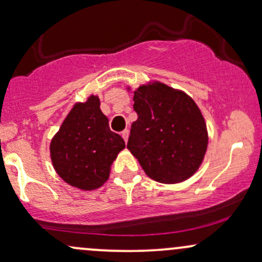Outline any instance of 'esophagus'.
<instances>
[{"label":"esophagus","mask_w":262,"mask_h":262,"mask_svg":"<svg viewBox=\"0 0 262 262\" xmlns=\"http://www.w3.org/2000/svg\"><path fill=\"white\" fill-rule=\"evenodd\" d=\"M121 134H122L123 139H124L125 143H127V141H128V137H129V130H128V129H125V130H123Z\"/></svg>","instance_id":"esophagus-1"}]
</instances>
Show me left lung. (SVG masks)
<instances>
[{
    "mask_svg": "<svg viewBox=\"0 0 262 262\" xmlns=\"http://www.w3.org/2000/svg\"><path fill=\"white\" fill-rule=\"evenodd\" d=\"M138 119L127 148L149 177L161 183L185 181L196 172L208 144L200 108L186 93L164 83L134 92Z\"/></svg>",
    "mask_w": 262,
    "mask_h": 262,
    "instance_id": "obj_1",
    "label": "left lung"
}]
</instances>
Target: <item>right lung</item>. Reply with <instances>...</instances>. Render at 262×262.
<instances>
[{
  "instance_id": "obj_1",
  "label": "right lung",
  "mask_w": 262,
  "mask_h": 262,
  "mask_svg": "<svg viewBox=\"0 0 262 262\" xmlns=\"http://www.w3.org/2000/svg\"><path fill=\"white\" fill-rule=\"evenodd\" d=\"M125 144L110 129L100 100L91 96L77 103L66 117L50 144L54 167L69 185L96 189L108 180L110 167Z\"/></svg>"
}]
</instances>
